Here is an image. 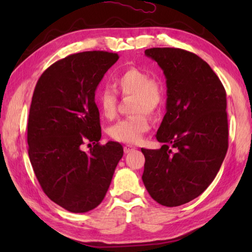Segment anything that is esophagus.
I'll return each instance as SVG.
<instances>
[{
    "instance_id": "esophagus-1",
    "label": "esophagus",
    "mask_w": 252,
    "mask_h": 252,
    "mask_svg": "<svg viewBox=\"0 0 252 252\" xmlns=\"http://www.w3.org/2000/svg\"><path fill=\"white\" fill-rule=\"evenodd\" d=\"M134 149H135L134 147L130 146V144H126V146L125 147V153H129V152H131V151H133Z\"/></svg>"
}]
</instances>
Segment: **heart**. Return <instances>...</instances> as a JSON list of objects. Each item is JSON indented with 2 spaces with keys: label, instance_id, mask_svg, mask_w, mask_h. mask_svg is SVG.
<instances>
[{
  "label": "heart",
  "instance_id": "b5f03b06",
  "mask_svg": "<svg viewBox=\"0 0 252 252\" xmlns=\"http://www.w3.org/2000/svg\"><path fill=\"white\" fill-rule=\"evenodd\" d=\"M114 84L123 95H132L131 111L134 114L121 119L109 127V135L117 141L138 143L150 129L148 114L160 112L164 103V88L159 80L151 79L148 72L139 67H127L117 75ZM96 102L101 113L106 119L114 118L117 113L118 94L110 88L97 92Z\"/></svg>",
  "mask_w": 252,
  "mask_h": 252
}]
</instances>
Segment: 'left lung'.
Listing matches in <instances>:
<instances>
[{"instance_id": "left-lung-1", "label": "left lung", "mask_w": 252, "mask_h": 252, "mask_svg": "<svg viewBox=\"0 0 252 252\" xmlns=\"http://www.w3.org/2000/svg\"><path fill=\"white\" fill-rule=\"evenodd\" d=\"M144 53L163 70L168 99L157 132L163 146L141 149L146 158L142 180L158 203L178 207L199 197L224 160L227 95L218 76L197 54L176 48H152Z\"/></svg>"}]
</instances>
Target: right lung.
<instances>
[{
	"label": "right lung",
	"mask_w": 252,
	"mask_h": 252,
	"mask_svg": "<svg viewBox=\"0 0 252 252\" xmlns=\"http://www.w3.org/2000/svg\"><path fill=\"white\" fill-rule=\"evenodd\" d=\"M117 53L88 51L49 66L34 89L28 122L29 157L42 190L74 213L96 208L104 199L123 156L119 142L101 139L95 90ZM92 142L84 153L80 147Z\"/></svg>",
	"instance_id": "right-lung-1"
}]
</instances>
